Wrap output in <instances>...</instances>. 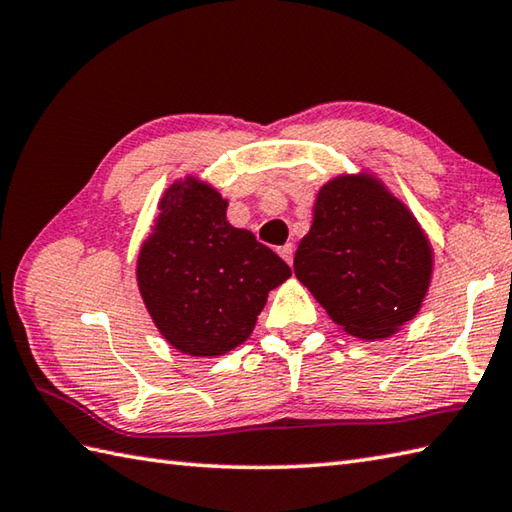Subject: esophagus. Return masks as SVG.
<instances>
[{"label": "esophagus", "mask_w": 512, "mask_h": 512, "mask_svg": "<svg viewBox=\"0 0 512 512\" xmlns=\"http://www.w3.org/2000/svg\"><path fill=\"white\" fill-rule=\"evenodd\" d=\"M278 254L287 260V263L291 265L293 263V245L291 243H287V245H282V247H278Z\"/></svg>", "instance_id": "obj_1"}]
</instances>
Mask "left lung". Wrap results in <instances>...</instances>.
<instances>
[{
    "label": "left lung",
    "mask_w": 512,
    "mask_h": 512,
    "mask_svg": "<svg viewBox=\"0 0 512 512\" xmlns=\"http://www.w3.org/2000/svg\"><path fill=\"white\" fill-rule=\"evenodd\" d=\"M293 271L344 333L374 342L418 315L434 247L414 212L377 175L359 170L317 190Z\"/></svg>",
    "instance_id": "left-lung-1"
}]
</instances>
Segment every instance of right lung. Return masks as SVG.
<instances>
[{
  "mask_svg": "<svg viewBox=\"0 0 512 512\" xmlns=\"http://www.w3.org/2000/svg\"><path fill=\"white\" fill-rule=\"evenodd\" d=\"M227 199L186 175L170 184L144 238L135 280L157 331L188 357H219L247 342L289 265L227 221Z\"/></svg>",
  "mask_w": 512,
  "mask_h": 512,
  "instance_id": "add662e5",
  "label": "right lung"
}]
</instances>
